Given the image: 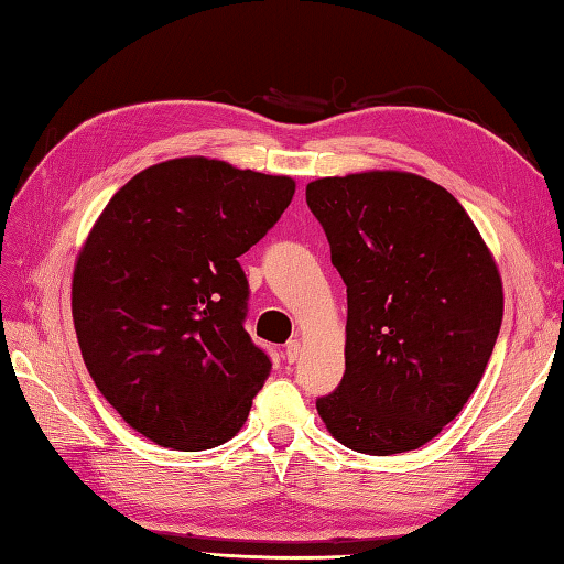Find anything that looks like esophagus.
<instances>
[{
    "mask_svg": "<svg viewBox=\"0 0 564 564\" xmlns=\"http://www.w3.org/2000/svg\"><path fill=\"white\" fill-rule=\"evenodd\" d=\"M300 354H302V344L300 341H290L284 346V360L286 364H296L300 360Z\"/></svg>",
    "mask_w": 564,
    "mask_h": 564,
    "instance_id": "esophagus-1",
    "label": "esophagus"
}]
</instances>
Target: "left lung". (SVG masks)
I'll list each match as a JSON object with an SVG mask.
<instances>
[{
	"label": "left lung",
	"mask_w": 564,
	"mask_h": 564,
	"mask_svg": "<svg viewBox=\"0 0 564 564\" xmlns=\"http://www.w3.org/2000/svg\"><path fill=\"white\" fill-rule=\"evenodd\" d=\"M306 206L346 284V373L316 400L326 430L360 454H400L462 412L503 318L496 262L459 200L430 178H318Z\"/></svg>",
	"instance_id": "8db88e82"
}]
</instances>
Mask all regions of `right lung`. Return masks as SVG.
<instances>
[{"mask_svg": "<svg viewBox=\"0 0 564 564\" xmlns=\"http://www.w3.org/2000/svg\"><path fill=\"white\" fill-rule=\"evenodd\" d=\"M294 196L290 176L184 156L130 178L73 272V324L88 373L132 430L169 449L228 442L270 376L246 332L238 258Z\"/></svg>", "mask_w": 564, "mask_h": 564, "instance_id": "1", "label": "right lung"}]
</instances>
